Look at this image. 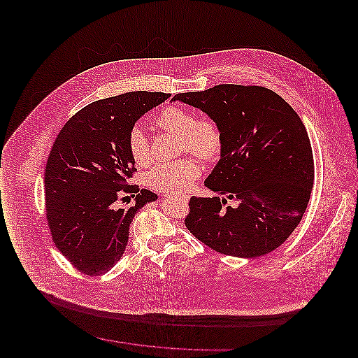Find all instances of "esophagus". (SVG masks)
I'll list each match as a JSON object with an SVG mask.
<instances>
[{"label":"esophagus","instance_id":"34e87169","mask_svg":"<svg viewBox=\"0 0 358 358\" xmlns=\"http://www.w3.org/2000/svg\"><path fill=\"white\" fill-rule=\"evenodd\" d=\"M178 199H181V200H182V201H187V200H189V199H190V196H180V197H178Z\"/></svg>","mask_w":358,"mask_h":358}]
</instances>
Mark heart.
<instances>
[{
  "label": "heart",
  "instance_id": "b5f03b06",
  "mask_svg": "<svg viewBox=\"0 0 358 358\" xmlns=\"http://www.w3.org/2000/svg\"><path fill=\"white\" fill-rule=\"evenodd\" d=\"M157 123L166 131L178 134L181 149L201 159H210L220 148V131L209 118L194 120L192 113L180 107H166L159 113ZM129 153L138 165H146L150 159L149 141L141 127H133L127 136ZM200 176V166L192 158L177 159L157 165L148 174L150 187L159 192L181 194L193 185Z\"/></svg>",
  "mask_w": 358,
  "mask_h": 358
}]
</instances>
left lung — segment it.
<instances>
[{
	"mask_svg": "<svg viewBox=\"0 0 358 358\" xmlns=\"http://www.w3.org/2000/svg\"><path fill=\"white\" fill-rule=\"evenodd\" d=\"M220 131V159L205 180L215 197L189 201L187 229L224 255L257 257L280 247L306 210L314 159L303 122L276 92L220 85L177 94ZM234 199V207L226 199Z\"/></svg>",
	"mask_w": 358,
	"mask_h": 358,
	"instance_id": "1",
	"label": "left lung"
}]
</instances>
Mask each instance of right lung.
Here are the masks:
<instances>
[{"instance_id":"right-lung-1","label":"right lung","mask_w":358,"mask_h":358,"mask_svg":"<svg viewBox=\"0 0 358 358\" xmlns=\"http://www.w3.org/2000/svg\"><path fill=\"white\" fill-rule=\"evenodd\" d=\"M169 96L136 91L96 101L76 113L56 138L44 174L47 220L55 245L80 273L110 271L126 250L136 212L158 199L129 185L136 162L127 136L136 120ZM123 192H136V203L115 208Z\"/></svg>"}]
</instances>
